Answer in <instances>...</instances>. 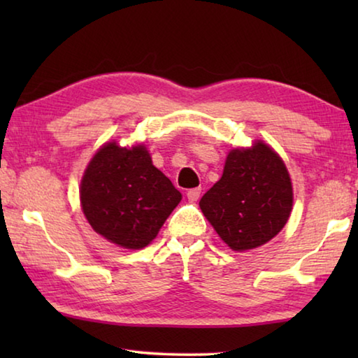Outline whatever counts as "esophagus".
<instances>
[{"mask_svg":"<svg viewBox=\"0 0 358 358\" xmlns=\"http://www.w3.org/2000/svg\"><path fill=\"white\" fill-rule=\"evenodd\" d=\"M201 192H202V187H194V189H189L186 192V196L191 202H196L199 201V197H201Z\"/></svg>","mask_w":358,"mask_h":358,"instance_id":"esophagus-1","label":"esophagus"}]
</instances>
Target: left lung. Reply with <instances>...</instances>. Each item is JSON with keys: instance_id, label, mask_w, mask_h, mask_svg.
<instances>
[{"instance_id": "obj_1", "label": "left lung", "mask_w": 358, "mask_h": 358, "mask_svg": "<svg viewBox=\"0 0 358 358\" xmlns=\"http://www.w3.org/2000/svg\"><path fill=\"white\" fill-rule=\"evenodd\" d=\"M292 183L280 156L265 143L232 150L221 180L201 199L203 215L224 243L248 251L270 241L292 210Z\"/></svg>"}]
</instances>
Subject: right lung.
Returning a JSON list of instances; mask_svg holds the SVG:
<instances>
[{
  "label": "right lung",
  "mask_w": 358,
  "mask_h": 358,
  "mask_svg": "<svg viewBox=\"0 0 358 358\" xmlns=\"http://www.w3.org/2000/svg\"><path fill=\"white\" fill-rule=\"evenodd\" d=\"M180 201V191L153 166L143 145H104L80 185L82 210L92 227L128 250L147 246Z\"/></svg>",
  "instance_id": "obj_1"
}]
</instances>
